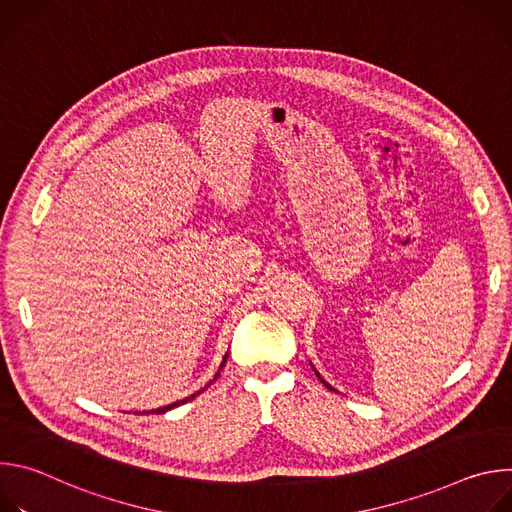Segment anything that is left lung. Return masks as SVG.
Returning <instances> with one entry per match:
<instances>
[{"mask_svg": "<svg viewBox=\"0 0 512 512\" xmlns=\"http://www.w3.org/2000/svg\"><path fill=\"white\" fill-rule=\"evenodd\" d=\"M316 375H318V371H316ZM318 379H320V381H322V383H324V385H326V387H328V389H330V391H334V389H332V387H330V385H328V383H326V381H324V379H322V377H320V375H318Z\"/></svg>", "mask_w": 512, "mask_h": 512, "instance_id": "obj_1", "label": "left lung"}]
</instances>
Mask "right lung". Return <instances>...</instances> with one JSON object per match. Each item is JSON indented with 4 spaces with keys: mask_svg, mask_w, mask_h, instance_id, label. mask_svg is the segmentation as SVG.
<instances>
[{
    "mask_svg": "<svg viewBox=\"0 0 512 512\" xmlns=\"http://www.w3.org/2000/svg\"><path fill=\"white\" fill-rule=\"evenodd\" d=\"M227 358H229V354H227V356H225V360H223V364H221V369H223V367H225V364H227ZM218 375H221V373H216V377H218ZM216 377H214V379H216ZM196 395H200V391H198V393H196ZM196 395H190V397H186V399H184V401H176V403H172V405H166V407H160V409H154V411H148V413H166V411H170V409H174V407H178V405H180V403H186V401H190V399H194V397H196Z\"/></svg>",
    "mask_w": 512,
    "mask_h": 512,
    "instance_id": "obj_1",
    "label": "right lung"
}]
</instances>
